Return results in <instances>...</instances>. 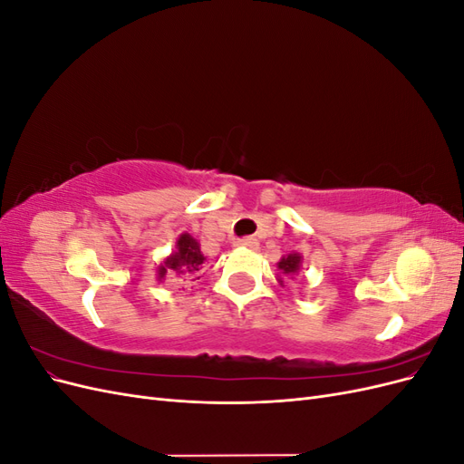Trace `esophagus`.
Here are the masks:
<instances>
[{
	"instance_id": "1",
	"label": "esophagus",
	"mask_w": 464,
	"mask_h": 464,
	"mask_svg": "<svg viewBox=\"0 0 464 464\" xmlns=\"http://www.w3.org/2000/svg\"><path fill=\"white\" fill-rule=\"evenodd\" d=\"M237 246L247 247V249H257L259 242H257V237H254V236H247V237H242V240L237 242Z\"/></svg>"
}]
</instances>
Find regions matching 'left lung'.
Listing matches in <instances>:
<instances>
[{
  "label": "left lung",
  "mask_w": 464,
  "mask_h": 464,
  "mask_svg": "<svg viewBox=\"0 0 464 464\" xmlns=\"http://www.w3.org/2000/svg\"><path fill=\"white\" fill-rule=\"evenodd\" d=\"M276 266H278V271L283 273L285 276L294 278V276H296V275L300 273V269H302V256H300V254H288V256H285L283 259H280V261L276 263ZM278 283L285 286L283 278H278Z\"/></svg>",
  "instance_id": "left-lung-1"
}]
</instances>
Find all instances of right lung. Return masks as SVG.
<instances>
[{"label":"right lung","mask_w":464,"mask_h":464,"mask_svg":"<svg viewBox=\"0 0 464 464\" xmlns=\"http://www.w3.org/2000/svg\"><path fill=\"white\" fill-rule=\"evenodd\" d=\"M205 263V256L201 254V246L195 237L188 232L181 234L176 242V251L166 257L164 263L159 265L157 278L162 280L166 275H184L199 271V266Z\"/></svg>","instance_id":"1"}]
</instances>
